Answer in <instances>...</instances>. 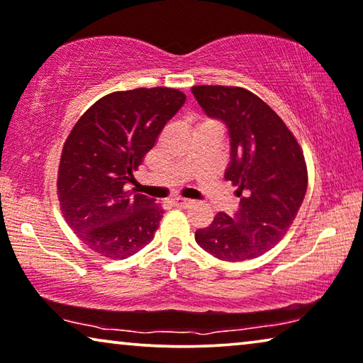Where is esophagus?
Masks as SVG:
<instances>
[{"mask_svg": "<svg viewBox=\"0 0 363 363\" xmlns=\"http://www.w3.org/2000/svg\"><path fill=\"white\" fill-rule=\"evenodd\" d=\"M171 202H172V206L177 207V208H186L192 203V201H189V199H182V197L171 199Z\"/></svg>", "mask_w": 363, "mask_h": 363, "instance_id": "34e87169", "label": "esophagus"}]
</instances>
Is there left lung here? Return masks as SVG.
<instances>
[{"mask_svg":"<svg viewBox=\"0 0 363 363\" xmlns=\"http://www.w3.org/2000/svg\"><path fill=\"white\" fill-rule=\"evenodd\" d=\"M192 94L230 135L225 181L237 187L235 216L218 212L196 242L223 262H245L272 250L298 216L308 189L301 146L274 110L247 89L197 85Z\"/></svg>","mask_w":363,"mask_h":363,"instance_id":"8db88e82","label":"left lung"}]
</instances>
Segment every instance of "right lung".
Instances as JSON below:
<instances>
[{
	"mask_svg": "<svg viewBox=\"0 0 363 363\" xmlns=\"http://www.w3.org/2000/svg\"><path fill=\"white\" fill-rule=\"evenodd\" d=\"M184 101L181 90L167 86L113 91L95 101L65 140L57 172L60 211L101 257L125 259L155 238L164 211L126 186Z\"/></svg>",
	"mask_w": 363,
	"mask_h": 363,
	"instance_id": "1",
	"label": "right lung"
}]
</instances>
